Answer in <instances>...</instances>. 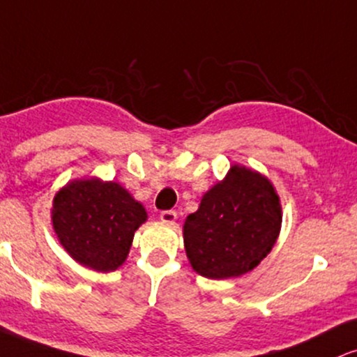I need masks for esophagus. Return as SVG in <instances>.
<instances>
[{"instance_id":"34e87169","label":"esophagus","mask_w":357,"mask_h":357,"mask_svg":"<svg viewBox=\"0 0 357 357\" xmlns=\"http://www.w3.org/2000/svg\"><path fill=\"white\" fill-rule=\"evenodd\" d=\"M160 218L165 225H174L176 220H178V214H176V211H162Z\"/></svg>"}]
</instances>
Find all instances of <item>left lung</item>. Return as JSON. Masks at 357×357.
Returning <instances> with one entry per match:
<instances>
[{"label":"left lung","instance_id":"obj_1","mask_svg":"<svg viewBox=\"0 0 357 357\" xmlns=\"http://www.w3.org/2000/svg\"><path fill=\"white\" fill-rule=\"evenodd\" d=\"M281 222V199L271 179L233 165L184 221V249L191 268L208 279L252 271L271 252Z\"/></svg>","mask_w":357,"mask_h":357}]
</instances>
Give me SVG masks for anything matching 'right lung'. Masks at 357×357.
I'll return each mask as SVG.
<instances>
[{
	"label": "right lung",
	"mask_w": 357,
	"mask_h": 357,
	"mask_svg": "<svg viewBox=\"0 0 357 357\" xmlns=\"http://www.w3.org/2000/svg\"><path fill=\"white\" fill-rule=\"evenodd\" d=\"M146 221L144 206L126 188L96 176L64 184L51 208L53 229L64 251L98 273L121 268L136 229Z\"/></svg>",
	"instance_id": "right-lung-1"
}]
</instances>
